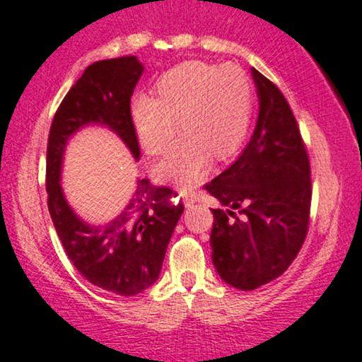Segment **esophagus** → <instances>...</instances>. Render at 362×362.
<instances>
[{
	"instance_id": "34e87169",
	"label": "esophagus",
	"mask_w": 362,
	"mask_h": 362,
	"mask_svg": "<svg viewBox=\"0 0 362 362\" xmlns=\"http://www.w3.org/2000/svg\"><path fill=\"white\" fill-rule=\"evenodd\" d=\"M194 202H196V198H194L193 194H186V196H185V206H186V208L193 206Z\"/></svg>"
}]
</instances>
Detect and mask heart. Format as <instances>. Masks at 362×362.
<instances>
[{"instance_id": "b5f03b06", "label": "heart", "mask_w": 362, "mask_h": 362, "mask_svg": "<svg viewBox=\"0 0 362 362\" xmlns=\"http://www.w3.org/2000/svg\"><path fill=\"white\" fill-rule=\"evenodd\" d=\"M253 88L236 65L185 62L163 74L156 99L137 95L131 102V122L142 147L160 154L177 132L182 134L156 174L181 188H193L206 176L211 158L236 153L248 134Z\"/></svg>"}]
</instances>
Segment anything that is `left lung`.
I'll list each match as a JSON object with an SVG mask.
<instances>
[{"label":"left lung","mask_w":362,"mask_h":362,"mask_svg":"<svg viewBox=\"0 0 362 362\" xmlns=\"http://www.w3.org/2000/svg\"><path fill=\"white\" fill-rule=\"evenodd\" d=\"M252 77L260 104L252 139L226 171L204 185L230 206L211 209L213 265L240 290L279 279L296 260L312 199L309 156L292 109L274 82L255 69Z\"/></svg>","instance_id":"1"}]
</instances>
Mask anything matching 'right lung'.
I'll return each instance as SVG.
<instances>
[{
  "label": "right lung",
  "instance_id": "obj_1",
  "mask_svg": "<svg viewBox=\"0 0 362 362\" xmlns=\"http://www.w3.org/2000/svg\"><path fill=\"white\" fill-rule=\"evenodd\" d=\"M142 72L144 65L136 57L88 65L57 109L47 146L48 211L66 257L88 282L124 297L144 292L159 279L168 243L185 206L169 202L173 189L137 180L122 213L95 226L75 215L66 203L60 173L66 142L88 124L109 127L134 159L141 158L129 109Z\"/></svg>",
  "mask_w": 362,
  "mask_h": 362
}]
</instances>
